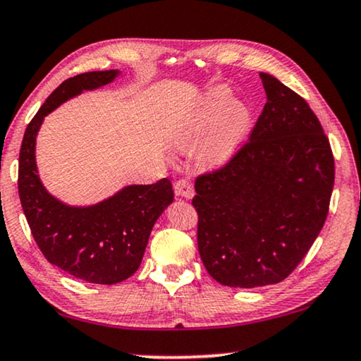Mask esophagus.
<instances>
[{
    "mask_svg": "<svg viewBox=\"0 0 361 361\" xmlns=\"http://www.w3.org/2000/svg\"><path fill=\"white\" fill-rule=\"evenodd\" d=\"M175 194L183 199H192L194 188L188 180H178L175 183Z\"/></svg>",
    "mask_w": 361,
    "mask_h": 361,
    "instance_id": "1",
    "label": "esophagus"
}]
</instances>
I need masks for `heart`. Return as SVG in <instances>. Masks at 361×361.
<instances>
[{"instance_id":"1","label":"heart","mask_w":361,"mask_h":361,"mask_svg":"<svg viewBox=\"0 0 361 361\" xmlns=\"http://www.w3.org/2000/svg\"><path fill=\"white\" fill-rule=\"evenodd\" d=\"M254 127V111L243 99H234L228 87L205 91L173 128V141L190 147L202 138L197 160L207 169L231 162Z\"/></svg>"}]
</instances>
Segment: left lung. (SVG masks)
I'll return each instance as SVG.
<instances>
[{
    "mask_svg": "<svg viewBox=\"0 0 361 361\" xmlns=\"http://www.w3.org/2000/svg\"><path fill=\"white\" fill-rule=\"evenodd\" d=\"M267 104L225 167L196 180L197 247L230 288L276 284L293 273L328 216L334 157L304 98L260 72Z\"/></svg>",
    "mask_w": 361,
    "mask_h": 361,
    "instance_id": "8db88e82",
    "label": "left lung"
}]
</instances>
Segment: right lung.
Returning <instances> with one entry per match:
<instances>
[{
	"label": "right lung",
	"instance_id": "obj_1",
	"mask_svg": "<svg viewBox=\"0 0 361 361\" xmlns=\"http://www.w3.org/2000/svg\"><path fill=\"white\" fill-rule=\"evenodd\" d=\"M118 75L120 71H98L62 82L28 123L19 154V197L39 250L61 270L94 284H116L138 270L154 223L173 202L171 183L130 185L98 204L68 205L43 186L35 146L48 114Z\"/></svg>",
	"mask_w": 361,
	"mask_h": 361
}]
</instances>
